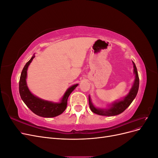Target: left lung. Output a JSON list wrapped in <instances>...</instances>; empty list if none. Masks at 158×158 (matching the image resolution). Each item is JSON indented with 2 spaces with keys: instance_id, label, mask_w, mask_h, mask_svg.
<instances>
[{
  "instance_id": "obj_1",
  "label": "left lung",
  "mask_w": 158,
  "mask_h": 158,
  "mask_svg": "<svg viewBox=\"0 0 158 158\" xmlns=\"http://www.w3.org/2000/svg\"><path fill=\"white\" fill-rule=\"evenodd\" d=\"M133 68H134V74L135 76V80H134L132 88L129 91L128 94L123 98L114 102L113 103L109 104L107 108H98L95 107L93 104L92 99L89 95V108L93 113L98 114L99 115L103 116H114L121 114L130 106L131 103L136 98L138 88H139V77H138L137 69L135 63L132 61Z\"/></svg>"
}]
</instances>
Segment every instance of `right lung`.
Masks as SVG:
<instances>
[{
  "label": "right lung",
  "instance_id": "right-lung-1",
  "mask_svg": "<svg viewBox=\"0 0 158 158\" xmlns=\"http://www.w3.org/2000/svg\"><path fill=\"white\" fill-rule=\"evenodd\" d=\"M35 55H33L31 59L26 64L22 71L20 82H19V92H20V97L27 107L37 115L46 118L56 117L64 111L67 106V101L69 95L78 86V84H74L66 89L59 102L55 103L37 97L30 92L26 82L27 76V71Z\"/></svg>",
  "mask_w": 158,
  "mask_h": 158
}]
</instances>
